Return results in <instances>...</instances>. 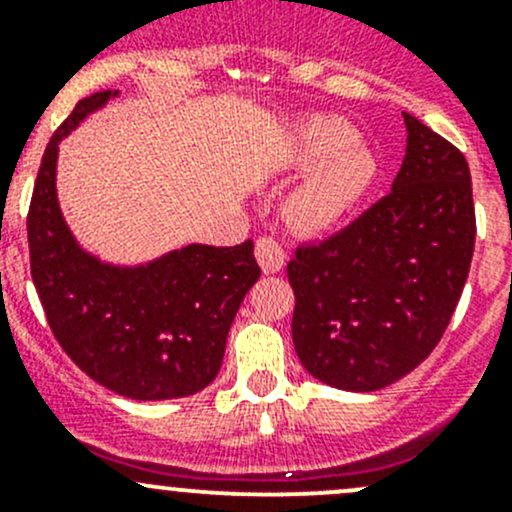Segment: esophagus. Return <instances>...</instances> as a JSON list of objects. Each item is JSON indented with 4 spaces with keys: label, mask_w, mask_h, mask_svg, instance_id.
I'll use <instances>...</instances> for the list:
<instances>
[{
    "label": "esophagus",
    "mask_w": 512,
    "mask_h": 512,
    "mask_svg": "<svg viewBox=\"0 0 512 512\" xmlns=\"http://www.w3.org/2000/svg\"><path fill=\"white\" fill-rule=\"evenodd\" d=\"M255 257L265 275H275V272H280L287 262V252L285 247H282V242L270 235L260 237V240L255 242Z\"/></svg>",
    "instance_id": "obj_1"
}]
</instances>
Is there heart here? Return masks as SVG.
<instances>
[{
    "instance_id": "1",
    "label": "heart",
    "mask_w": 512,
    "mask_h": 512,
    "mask_svg": "<svg viewBox=\"0 0 512 512\" xmlns=\"http://www.w3.org/2000/svg\"><path fill=\"white\" fill-rule=\"evenodd\" d=\"M292 168H309L289 198V215L304 230H327L347 218L374 185L379 163L342 118L312 116L287 151Z\"/></svg>"
}]
</instances>
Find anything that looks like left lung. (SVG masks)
Masks as SVG:
<instances>
[{"mask_svg":"<svg viewBox=\"0 0 512 512\" xmlns=\"http://www.w3.org/2000/svg\"><path fill=\"white\" fill-rule=\"evenodd\" d=\"M391 193L287 265L292 339L314 379L376 391L416 369L451 322L476 242L466 156L404 113Z\"/></svg>","mask_w":512,"mask_h":512,"instance_id":"left-lung-1","label":"left lung"}]
</instances>
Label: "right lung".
<instances>
[{
    "label": "right lung",
    "mask_w": 512,
    "mask_h": 512,
    "mask_svg": "<svg viewBox=\"0 0 512 512\" xmlns=\"http://www.w3.org/2000/svg\"><path fill=\"white\" fill-rule=\"evenodd\" d=\"M111 96L81 98L46 146L27 215L32 280L84 374L128 399H180L218 376L232 319L260 277L255 245H185L141 267L103 265L76 245L56 200L59 141Z\"/></svg>",
    "instance_id": "1"
}]
</instances>
